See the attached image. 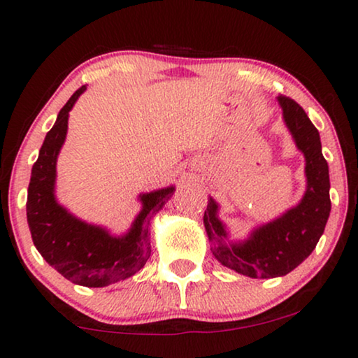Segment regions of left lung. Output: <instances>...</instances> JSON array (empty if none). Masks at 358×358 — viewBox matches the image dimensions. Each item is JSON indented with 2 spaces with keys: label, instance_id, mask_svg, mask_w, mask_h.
Masks as SVG:
<instances>
[{
  "label": "left lung",
  "instance_id": "left-lung-1",
  "mask_svg": "<svg viewBox=\"0 0 358 358\" xmlns=\"http://www.w3.org/2000/svg\"><path fill=\"white\" fill-rule=\"evenodd\" d=\"M283 120L305 155L306 192L296 207L259 227L244 241H227L228 233L218 218V203L210 197L203 224L213 256L224 267L251 278L287 275L313 252L329 218V168L321 151L320 131L301 106L287 96L277 97Z\"/></svg>",
  "mask_w": 358,
  "mask_h": 358
}]
</instances>
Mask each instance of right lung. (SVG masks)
Segmentation results:
<instances>
[{
    "mask_svg": "<svg viewBox=\"0 0 358 358\" xmlns=\"http://www.w3.org/2000/svg\"><path fill=\"white\" fill-rule=\"evenodd\" d=\"M85 91L86 86H81L58 112L38 151L27 189V223L34 246L63 277L83 287H107L135 275L148 261L150 222L174 187L141 194L140 213L124 236H112L106 228L81 222L57 202V158L66 138L68 115Z\"/></svg>",
    "mask_w": 358,
    "mask_h": 358,
    "instance_id": "1",
    "label": "right lung"
}]
</instances>
